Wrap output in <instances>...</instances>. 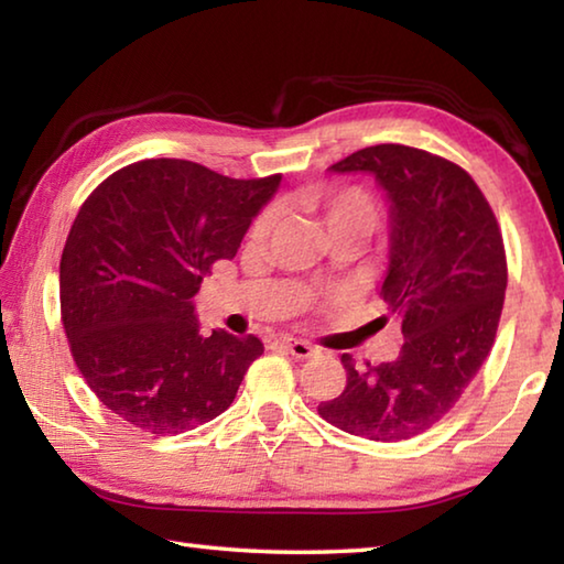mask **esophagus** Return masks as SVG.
Masks as SVG:
<instances>
[{
    "label": "esophagus",
    "mask_w": 564,
    "mask_h": 564,
    "mask_svg": "<svg viewBox=\"0 0 564 564\" xmlns=\"http://www.w3.org/2000/svg\"><path fill=\"white\" fill-rule=\"evenodd\" d=\"M281 343H283V346H285V350H289L293 358H301V360H303V358H311V356H313V352H316V348H313L308 340H295V338H283Z\"/></svg>",
    "instance_id": "obj_1"
}]
</instances>
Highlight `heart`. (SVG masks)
Returning a JSON list of instances; mask_svg holds the SVG:
<instances>
[{
    "mask_svg": "<svg viewBox=\"0 0 564 564\" xmlns=\"http://www.w3.org/2000/svg\"><path fill=\"white\" fill-rule=\"evenodd\" d=\"M313 204L326 221L328 231L336 226H346V224H360L373 231V226L378 221V206L373 202V196L368 194L366 188L360 186H338V188H328L313 198ZM273 224L271 214H263L256 224L253 231L256 234H265Z\"/></svg>",
    "mask_w": 564,
    "mask_h": 564,
    "instance_id": "1",
    "label": "heart"
}]
</instances>
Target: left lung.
<instances>
[{
	"label": "left lung",
	"mask_w": 564,
	"mask_h": 564,
	"mask_svg": "<svg viewBox=\"0 0 564 564\" xmlns=\"http://www.w3.org/2000/svg\"><path fill=\"white\" fill-rule=\"evenodd\" d=\"M333 171H370L390 198V265L380 299L403 318L393 362L358 368L343 352V393L318 415L350 435L398 443L425 433L455 408L490 356L508 259L488 198L455 161L378 144Z\"/></svg>",
	"instance_id": "8db88e82"
}]
</instances>
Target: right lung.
<instances>
[{"label": "right lung", "instance_id": "obj_1", "mask_svg": "<svg viewBox=\"0 0 564 564\" xmlns=\"http://www.w3.org/2000/svg\"><path fill=\"white\" fill-rule=\"evenodd\" d=\"M281 174L231 178L184 159H144L91 191L59 263L62 323L76 368L113 415L178 435L234 403L263 352L256 336H204L194 295L234 259Z\"/></svg>", "mask_w": 564, "mask_h": 564}]
</instances>
